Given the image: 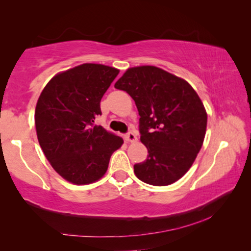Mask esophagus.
Segmentation results:
<instances>
[{
  "label": "esophagus",
  "mask_w": 251,
  "mask_h": 251,
  "mask_svg": "<svg viewBox=\"0 0 251 251\" xmlns=\"http://www.w3.org/2000/svg\"><path fill=\"white\" fill-rule=\"evenodd\" d=\"M125 141L128 143H136L137 142V137H136V134L134 131H129L128 134L125 135Z\"/></svg>",
  "instance_id": "esophagus-1"
}]
</instances>
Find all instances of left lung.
Segmentation results:
<instances>
[{
	"label": "left lung",
	"instance_id": "obj_1",
	"mask_svg": "<svg viewBox=\"0 0 251 251\" xmlns=\"http://www.w3.org/2000/svg\"><path fill=\"white\" fill-rule=\"evenodd\" d=\"M138 109L147 159L134 165L136 177L152 186L174 184L188 172L202 146L207 112L187 80L156 66L130 67L115 83Z\"/></svg>",
	"mask_w": 251,
	"mask_h": 251
}]
</instances>
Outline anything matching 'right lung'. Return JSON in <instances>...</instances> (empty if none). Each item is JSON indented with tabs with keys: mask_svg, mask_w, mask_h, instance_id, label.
Returning a JSON list of instances; mask_svg holds the SVG:
<instances>
[{
	"mask_svg": "<svg viewBox=\"0 0 251 251\" xmlns=\"http://www.w3.org/2000/svg\"><path fill=\"white\" fill-rule=\"evenodd\" d=\"M120 70L85 64L57 73L37 100V139L54 171L74 185L95 182L105 175L110 156L123 138L93 125L101 115L100 100Z\"/></svg>",
	"mask_w": 251,
	"mask_h": 251,
	"instance_id": "1",
	"label": "right lung"
}]
</instances>
